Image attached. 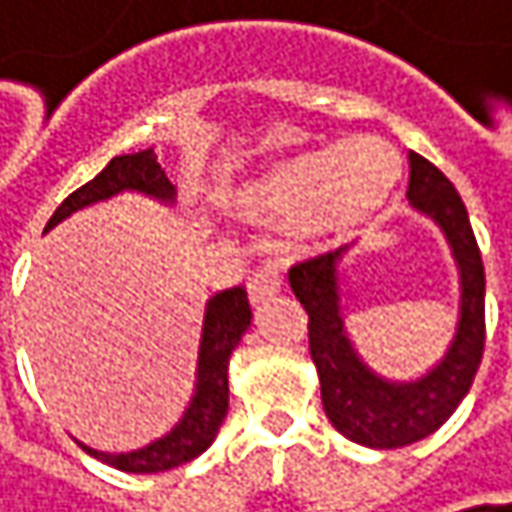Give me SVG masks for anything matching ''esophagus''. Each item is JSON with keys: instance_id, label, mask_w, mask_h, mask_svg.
Instances as JSON below:
<instances>
[{"instance_id": "34e87169", "label": "esophagus", "mask_w": 512, "mask_h": 512, "mask_svg": "<svg viewBox=\"0 0 512 512\" xmlns=\"http://www.w3.org/2000/svg\"><path fill=\"white\" fill-rule=\"evenodd\" d=\"M246 289H249V301L252 304H263V301L275 298L281 292V275H278V269L269 266V263L257 266L255 272H252V278H249V284H246Z\"/></svg>"}]
</instances>
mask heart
Returning <instances> with one entry per match:
<instances>
[{"label":"heart","instance_id":"heart-1","mask_svg":"<svg viewBox=\"0 0 512 512\" xmlns=\"http://www.w3.org/2000/svg\"><path fill=\"white\" fill-rule=\"evenodd\" d=\"M397 179L400 162L391 147L374 138H353L272 167L237 194V208L255 220H292L301 234L333 231L374 214Z\"/></svg>","mask_w":512,"mask_h":512}]
</instances>
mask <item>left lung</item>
Returning <instances> with one entry per match:
<instances>
[{"label": "left lung", "instance_id": "8db88e82", "mask_svg": "<svg viewBox=\"0 0 512 512\" xmlns=\"http://www.w3.org/2000/svg\"><path fill=\"white\" fill-rule=\"evenodd\" d=\"M406 196L446 231L461 269V321L446 359L411 385H391L374 376L347 345L339 316L336 263L342 249L310 257L289 269V286L307 310L310 356L321 379V403L330 423L371 449H400L437 432L461 406L484 356V263L455 185L420 153H408Z\"/></svg>", "mask_w": 512, "mask_h": 512}]
</instances>
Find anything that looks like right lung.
Masks as SVG:
<instances>
[{
    "instance_id": "add662e5",
    "label": "right lung",
    "mask_w": 512,
    "mask_h": 512,
    "mask_svg": "<svg viewBox=\"0 0 512 512\" xmlns=\"http://www.w3.org/2000/svg\"><path fill=\"white\" fill-rule=\"evenodd\" d=\"M118 191H144V194L159 196V199H173V185L165 176L162 165L156 162L153 150H141L133 156H115L95 179L80 185L57 205L46 231L57 226L60 220H66L77 208L92 205V202L118 194ZM249 321H252V307H249V295L243 286L223 289L220 295H214L208 301L205 324H202V345H199V382H196L194 403L170 435L144 446V449L127 452V455H106V452L89 449L83 443H80V449L121 472H165V469L188 464L196 455H202L214 443V437L226 420L228 356L237 347L240 336L246 333Z\"/></svg>"
}]
</instances>
